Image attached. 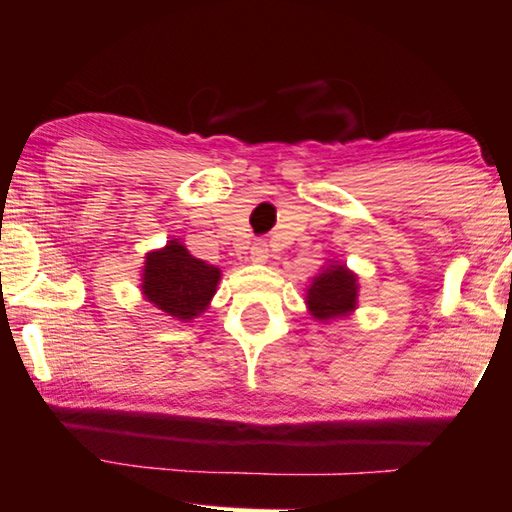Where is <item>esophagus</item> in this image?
<instances>
[{"mask_svg": "<svg viewBox=\"0 0 512 512\" xmlns=\"http://www.w3.org/2000/svg\"><path fill=\"white\" fill-rule=\"evenodd\" d=\"M270 258V247H267L265 240H256L251 245V261L254 263H265Z\"/></svg>", "mask_w": 512, "mask_h": 512, "instance_id": "1", "label": "esophagus"}]
</instances>
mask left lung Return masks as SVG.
<instances>
[{
    "mask_svg": "<svg viewBox=\"0 0 512 512\" xmlns=\"http://www.w3.org/2000/svg\"><path fill=\"white\" fill-rule=\"evenodd\" d=\"M356 292V276L345 265H331L313 281L306 299L317 320H331L354 311Z\"/></svg>",
    "mask_w": 512,
    "mask_h": 512,
    "instance_id": "obj_1",
    "label": "left lung"
}]
</instances>
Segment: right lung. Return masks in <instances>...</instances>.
Masks as SVG:
<instances>
[{
    "label": "right lung",
    "mask_w": 512,
    "mask_h": 512,
    "mask_svg": "<svg viewBox=\"0 0 512 512\" xmlns=\"http://www.w3.org/2000/svg\"><path fill=\"white\" fill-rule=\"evenodd\" d=\"M220 270L206 261H199L177 240L167 242L161 251L147 254L142 290L154 306L179 320H192L204 313L215 295Z\"/></svg>",
    "instance_id": "right-lung-1"
}]
</instances>
